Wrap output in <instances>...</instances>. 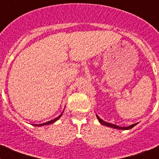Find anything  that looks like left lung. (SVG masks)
<instances>
[{
    "label": "left lung",
    "instance_id": "8db88e82",
    "mask_svg": "<svg viewBox=\"0 0 159 159\" xmlns=\"http://www.w3.org/2000/svg\"><path fill=\"white\" fill-rule=\"evenodd\" d=\"M96 117H97V119H98V120H99V123H100V124L104 125V126H107V127H111V128L118 129V130H130V129L133 128V127H134V126H136V125L138 124V123H134V124L130 125V126H128V127H119V126H117V125L113 124V123H107V122L103 121V120H102V119H101L99 117V116H97V115H96Z\"/></svg>",
    "mask_w": 159,
    "mask_h": 159
}]
</instances>
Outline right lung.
<instances>
[{"instance_id":"right-lung-1","label":"right lung","mask_w":159,"mask_h":159,"mask_svg":"<svg viewBox=\"0 0 159 159\" xmlns=\"http://www.w3.org/2000/svg\"><path fill=\"white\" fill-rule=\"evenodd\" d=\"M63 112H64V111H63ZM63 112H62V113H61V114H60V115L58 116V117L55 118V119H52V120H50V121L47 122V123H41V124H33V126H35V127H43V126H44V125H50V124H52V123H54L55 122H57V120H58V119H60V118L61 117V116H62Z\"/></svg>"}]
</instances>
